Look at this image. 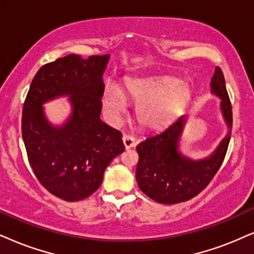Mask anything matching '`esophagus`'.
Segmentation results:
<instances>
[{
    "label": "esophagus",
    "instance_id": "obj_1",
    "mask_svg": "<svg viewBox=\"0 0 254 254\" xmlns=\"http://www.w3.org/2000/svg\"><path fill=\"white\" fill-rule=\"evenodd\" d=\"M123 144L125 149H131L134 145V138L132 136H129V134H124L123 138Z\"/></svg>",
    "mask_w": 254,
    "mask_h": 254
}]
</instances>
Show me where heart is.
<instances>
[{"label":"heart","mask_w":254,"mask_h":254,"mask_svg":"<svg viewBox=\"0 0 254 254\" xmlns=\"http://www.w3.org/2000/svg\"><path fill=\"white\" fill-rule=\"evenodd\" d=\"M127 98L138 103L137 117L149 129H162L181 115L193 98L190 84L171 76L153 78H129L125 90L114 84L104 89L103 105L112 118L117 120L127 111Z\"/></svg>","instance_id":"heart-1"}]
</instances>
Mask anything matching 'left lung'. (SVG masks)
I'll use <instances>...</instances> for the list:
<instances>
[{
  "label": "left lung",
  "mask_w": 254,
  "mask_h": 254,
  "mask_svg": "<svg viewBox=\"0 0 254 254\" xmlns=\"http://www.w3.org/2000/svg\"><path fill=\"white\" fill-rule=\"evenodd\" d=\"M211 94L220 99V112L226 134L216 149L201 158H191L181 149L182 134L189 115L176 118L159 132L149 134L137 145L138 186L147 197L160 204H177L193 198L206 188L225 158L232 130V107L220 68L211 78Z\"/></svg>",
  "instance_id": "8db88e82"
}]
</instances>
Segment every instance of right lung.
Returning <instances> with one entry per match:
<instances>
[{"label":"right lung","mask_w":254,"mask_h":254,"mask_svg":"<svg viewBox=\"0 0 254 254\" xmlns=\"http://www.w3.org/2000/svg\"><path fill=\"white\" fill-rule=\"evenodd\" d=\"M110 55H68L35 75L23 105L22 137L35 176L50 193L82 200L99 188L107 166L124 151L120 131L101 120L103 73ZM66 97L69 116L47 120L43 105Z\"/></svg>","instance_id":"right-lung-1"}]
</instances>
